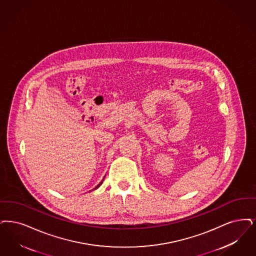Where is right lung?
Masks as SVG:
<instances>
[{"mask_svg": "<svg viewBox=\"0 0 256 256\" xmlns=\"http://www.w3.org/2000/svg\"><path fill=\"white\" fill-rule=\"evenodd\" d=\"M101 183H102V182H101ZM100 184H98V186H97V188H98V186H100Z\"/></svg>", "mask_w": 256, "mask_h": 256, "instance_id": "1", "label": "right lung"}]
</instances>
